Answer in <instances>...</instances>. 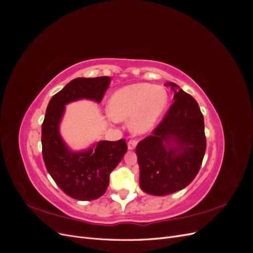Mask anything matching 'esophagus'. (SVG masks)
<instances>
[{"label": "esophagus", "mask_w": 253, "mask_h": 253, "mask_svg": "<svg viewBox=\"0 0 253 253\" xmlns=\"http://www.w3.org/2000/svg\"><path fill=\"white\" fill-rule=\"evenodd\" d=\"M136 145H137V140H135V139H132V140H129V141L127 142V148H128V150H134Z\"/></svg>", "instance_id": "obj_1"}]
</instances>
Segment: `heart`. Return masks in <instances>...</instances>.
<instances>
[{
    "label": "heart",
    "mask_w": 253,
    "mask_h": 253,
    "mask_svg": "<svg viewBox=\"0 0 253 253\" xmlns=\"http://www.w3.org/2000/svg\"><path fill=\"white\" fill-rule=\"evenodd\" d=\"M168 103L165 87L150 83H136L119 88L110 98L108 111L116 121H127L137 135L155 127Z\"/></svg>",
    "instance_id": "b5f03b06"
}]
</instances>
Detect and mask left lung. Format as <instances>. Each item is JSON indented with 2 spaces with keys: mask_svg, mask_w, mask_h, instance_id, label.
I'll return each instance as SVG.
<instances>
[{
  "mask_svg": "<svg viewBox=\"0 0 253 253\" xmlns=\"http://www.w3.org/2000/svg\"><path fill=\"white\" fill-rule=\"evenodd\" d=\"M173 90L178 87L170 82ZM152 135L138 142L136 155L143 192L164 196L186 188L195 178L206 152L204 116L195 99L179 89Z\"/></svg>",
  "mask_w": 253,
  "mask_h": 253,
  "instance_id": "8db88e82",
  "label": "left lung"
}]
</instances>
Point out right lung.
Instances as JSON below:
<instances>
[{"mask_svg": "<svg viewBox=\"0 0 253 253\" xmlns=\"http://www.w3.org/2000/svg\"><path fill=\"white\" fill-rule=\"evenodd\" d=\"M111 78H76L53 95L42 124V155L52 179L65 194L78 201L97 200L105 193L110 174L127 150L125 139L99 141L90 149L73 152L60 135L65 105L79 99L101 102Z\"/></svg>", "mask_w": 253, "mask_h": 253, "instance_id": "add662e5", "label": "right lung"}]
</instances>
